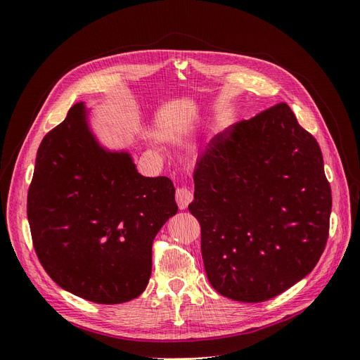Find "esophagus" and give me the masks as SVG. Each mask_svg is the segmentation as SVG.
<instances>
[{"instance_id": "34e87169", "label": "esophagus", "mask_w": 360, "mask_h": 360, "mask_svg": "<svg viewBox=\"0 0 360 360\" xmlns=\"http://www.w3.org/2000/svg\"><path fill=\"white\" fill-rule=\"evenodd\" d=\"M192 198H193V193L189 188L180 186L176 189V201H177L180 209H186L189 202L192 201Z\"/></svg>"}]
</instances>
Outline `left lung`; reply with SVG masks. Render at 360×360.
Here are the masks:
<instances>
[{
  "label": "left lung",
  "instance_id": "1",
  "mask_svg": "<svg viewBox=\"0 0 360 360\" xmlns=\"http://www.w3.org/2000/svg\"><path fill=\"white\" fill-rule=\"evenodd\" d=\"M189 212L207 278L222 296L258 303L309 275L329 237L332 191L320 146L287 103L216 135L193 171Z\"/></svg>",
  "mask_w": 360,
  "mask_h": 360
}]
</instances>
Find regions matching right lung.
Here are the masks:
<instances>
[{"mask_svg": "<svg viewBox=\"0 0 360 360\" xmlns=\"http://www.w3.org/2000/svg\"><path fill=\"white\" fill-rule=\"evenodd\" d=\"M168 177H144L126 151L93 136L82 102L41 139L27 214L40 264L85 300L138 297L151 275V246L177 213Z\"/></svg>", "mask_w": 360, "mask_h": 360, "instance_id": "right-lung-1", "label": "right lung"}]
</instances>
